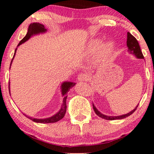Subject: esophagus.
<instances>
[{
	"mask_svg": "<svg viewBox=\"0 0 154 154\" xmlns=\"http://www.w3.org/2000/svg\"><path fill=\"white\" fill-rule=\"evenodd\" d=\"M90 78V76L88 75V74H85V73H81L79 74L78 75V77H77V79H78L79 81H88L89 80Z\"/></svg>",
	"mask_w": 154,
	"mask_h": 154,
	"instance_id": "esophagus-1",
	"label": "esophagus"
}]
</instances>
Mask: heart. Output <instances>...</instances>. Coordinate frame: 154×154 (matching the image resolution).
Returning a JSON list of instances; mask_svg holds the SVG:
<instances>
[{
    "instance_id": "heart-1",
    "label": "heart",
    "mask_w": 154,
    "mask_h": 154,
    "mask_svg": "<svg viewBox=\"0 0 154 154\" xmlns=\"http://www.w3.org/2000/svg\"><path fill=\"white\" fill-rule=\"evenodd\" d=\"M99 49L100 50L98 51V56H97L98 60L99 61H105L109 59L114 52V44L112 41H108L102 45L101 41L100 40L94 39L88 43L87 48H86V52L88 54L91 55L95 54Z\"/></svg>"
}]
</instances>
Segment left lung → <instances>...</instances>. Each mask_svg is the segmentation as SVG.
Here are the masks:
<instances>
[{"mask_svg":"<svg viewBox=\"0 0 154 154\" xmlns=\"http://www.w3.org/2000/svg\"><path fill=\"white\" fill-rule=\"evenodd\" d=\"M127 45H128V52L130 53V54L135 55L137 59H144L143 55L142 54V51L140 50V47L138 42L137 40H136V38L133 35H132L130 32H128V39H127ZM138 105L136 106L133 110L130 111V112L126 114H123V115L121 116H106L104 115V114H101L98 109L95 108L94 106V104H93V110L95 112V114H97L99 117L102 118V119H106V120H115V119H125V118L128 117V116H130L132 113H134V111L136 110Z\"/></svg>","mask_w":154,"mask_h":154,"instance_id":"obj_1","label":"left lung"}]
</instances>
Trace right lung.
<instances>
[{
  "label": "right lung",
  "instance_id": "add662e5",
  "mask_svg": "<svg viewBox=\"0 0 154 154\" xmlns=\"http://www.w3.org/2000/svg\"><path fill=\"white\" fill-rule=\"evenodd\" d=\"M47 31V29H45V26H44L43 24H40V23L38 22H34V23H32V24H29V27H28V31L27 33H26V36L24 37V38L19 42V43L17 45V47L19 46L21 44L24 43V42H26V40H29V38H31L32 36L35 35H38L40 34V33H44ZM17 49L16 48L15 52H14V57L13 59L11 60V65L12 61H13L14 58L15 54H16V51H17ZM10 65V66H11ZM11 67V66H10ZM9 85H8V88H9V91H10V82H9ZM76 85V83L75 82H63L62 84H61V94H62V97H63V103L62 105H61V108L60 109L59 112L56 113V114L54 116H51L49 118H45V119H36V118H33L31 117V116H29L26 114H23L24 116H26L27 118H29V119L32 120L33 122L37 123H54V122H56L59 121L61 120L62 118L64 116L65 114H66V98H67V93L68 91H69L70 89L72 87H74Z\"/></svg>",
  "mask_w": 154,
  "mask_h": 154
}]
</instances>
